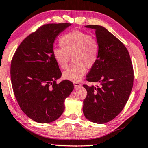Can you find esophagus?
I'll use <instances>...</instances> for the list:
<instances>
[{
  "mask_svg": "<svg viewBox=\"0 0 148 148\" xmlns=\"http://www.w3.org/2000/svg\"><path fill=\"white\" fill-rule=\"evenodd\" d=\"M73 84H74V86L75 87H79L80 86H81V84H80L79 82H73Z\"/></svg>",
  "mask_w": 148,
  "mask_h": 148,
  "instance_id": "34e87169",
  "label": "esophagus"
}]
</instances>
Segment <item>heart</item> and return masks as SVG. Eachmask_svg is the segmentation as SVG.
<instances>
[{
	"label": "heart",
	"instance_id": "b5f03b06",
	"mask_svg": "<svg viewBox=\"0 0 148 148\" xmlns=\"http://www.w3.org/2000/svg\"><path fill=\"white\" fill-rule=\"evenodd\" d=\"M62 47H55L52 51L55 62L60 68H66L72 57L73 64L62 73L65 79L77 82L86 73V67L91 69L97 62L100 46L97 40L90 34L79 30H72L60 39Z\"/></svg>",
	"mask_w": 148,
	"mask_h": 148
}]
</instances>
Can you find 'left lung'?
Listing matches in <instances>:
<instances>
[{"instance_id": "obj_1", "label": "left lung", "mask_w": 148, "mask_h": 148, "mask_svg": "<svg viewBox=\"0 0 148 148\" xmlns=\"http://www.w3.org/2000/svg\"><path fill=\"white\" fill-rule=\"evenodd\" d=\"M85 27L95 30L100 52L86 76L87 81L99 85L83 86L87 91L83 112L88 120L105 124L116 118L127 103L133 86V64L124 44L106 28L98 25Z\"/></svg>"}]
</instances>
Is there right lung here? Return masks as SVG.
Listing matches in <instances>:
<instances>
[{
  "label": "right lung",
  "instance_id": "right-lung-1",
  "mask_svg": "<svg viewBox=\"0 0 148 148\" xmlns=\"http://www.w3.org/2000/svg\"><path fill=\"white\" fill-rule=\"evenodd\" d=\"M70 26L62 23L40 27L20 43L11 61L15 97L22 112L38 123L57 120L64 110L65 99L74 89L69 80L56 84L62 73L52 55L55 39Z\"/></svg>",
  "mask_w": 148,
  "mask_h": 148
}]
</instances>
